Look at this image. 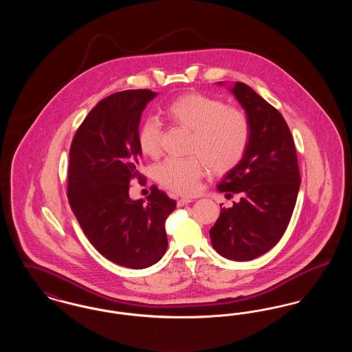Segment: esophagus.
<instances>
[{"instance_id": "obj_1", "label": "esophagus", "mask_w": 352, "mask_h": 352, "mask_svg": "<svg viewBox=\"0 0 352 352\" xmlns=\"http://www.w3.org/2000/svg\"><path fill=\"white\" fill-rule=\"evenodd\" d=\"M191 201H192L191 198H181V199H178L177 204H178V207H181V206H186V204H188Z\"/></svg>"}]
</instances>
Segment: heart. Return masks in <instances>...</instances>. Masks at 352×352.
Here are the masks:
<instances>
[{
    "mask_svg": "<svg viewBox=\"0 0 352 352\" xmlns=\"http://www.w3.org/2000/svg\"><path fill=\"white\" fill-rule=\"evenodd\" d=\"M173 124L192 132L187 158H168L155 168V178L168 190L190 195L198 190L206 166L224 174L244 158L251 141V121L236 107H228L217 98L201 94H186L164 108ZM161 124L146 118L138 128L137 144L142 154L157 157L161 151Z\"/></svg>",
    "mask_w": 352,
    "mask_h": 352,
    "instance_id": "1",
    "label": "heart"
}]
</instances>
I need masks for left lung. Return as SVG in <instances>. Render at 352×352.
Listing matches in <instances>:
<instances>
[{
	"mask_svg": "<svg viewBox=\"0 0 352 352\" xmlns=\"http://www.w3.org/2000/svg\"><path fill=\"white\" fill-rule=\"evenodd\" d=\"M234 98L251 121V141L241 162L219 184L240 201L221 208L210 230L214 250L236 261L272 250L292 218L301 184L296 145L283 115L247 84H234Z\"/></svg>",
	"mask_w": 352,
	"mask_h": 352,
	"instance_id": "obj_1",
	"label": "left lung"
}]
</instances>
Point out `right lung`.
Wrapping results in <instances>:
<instances>
[{
  "instance_id": "right-lung-1",
  "label": "right lung",
  "mask_w": 352,
  "mask_h": 352,
  "mask_svg": "<svg viewBox=\"0 0 352 352\" xmlns=\"http://www.w3.org/2000/svg\"><path fill=\"white\" fill-rule=\"evenodd\" d=\"M155 96L151 89H128L102 99L84 118L69 149V206L91 244L126 268H148L162 258L165 223L177 206L155 186L146 201L129 198V182L141 179V113Z\"/></svg>"
}]
</instances>
